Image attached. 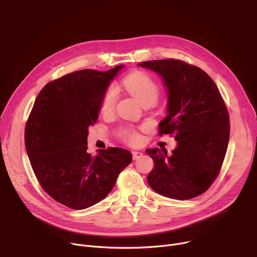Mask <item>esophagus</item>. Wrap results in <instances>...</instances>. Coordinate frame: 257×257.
<instances>
[{"label": "esophagus", "mask_w": 257, "mask_h": 257, "mask_svg": "<svg viewBox=\"0 0 257 257\" xmlns=\"http://www.w3.org/2000/svg\"><path fill=\"white\" fill-rule=\"evenodd\" d=\"M132 156H133V160H138L139 158H141L143 156V153L139 152V151H134V152H132Z\"/></svg>", "instance_id": "34e87169"}]
</instances>
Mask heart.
I'll use <instances>...</instances> for the list:
<instances>
[{
  "label": "heart",
  "instance_id": "obj_1",
  "mask_svg": "<svg viewBox=\"0 0 257 257\" xmlns=\"http://www.w3.org/2000/svg\"><path fill=\"white\" fill-rule=\"evenodd\" d=\"M123 87L134 99L139 101L141 105L146 103H152L154 105L158 99L159 89L156 82L142 72H134L128 75L123 80ZM116 98V91L113 88L108 89L102 100L101 111L103 113H110L114 109ZM123 137L130 144L138 143L140 140L139 134L133 130H125Z\"/></svg>",
  "mask_w": 257,
  "mask_h": 257
}]
</instances>
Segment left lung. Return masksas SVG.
Listing matches in <instances>:
<instances>
[{"instance_id":"1","label":"left lung","mask_w":257,"mask_h":257,"mask_svg":"<svg viewBox=\"0 0 257 257\" xmlns=\"http://www.w3.org/2000/svg\"><path fill=\"white\" fill-rule=\"evenodd\" d=\"M156 73L167 89V115L159 134H173L177 146L146 153L154 161L148 183L157 194L187 200L203 194L217 178L227 151L229 115L212 79L197 66L165 59L138 64Z\"/></svg>"}]
</instances>
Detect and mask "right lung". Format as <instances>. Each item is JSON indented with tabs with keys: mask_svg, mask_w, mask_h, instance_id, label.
<instances>
[{
	"mask_svg": "<svg viewBox=\"0 0 257 257\" xmlns=\"http://www.w3.org/2000/svg\"><path fill=\"white\" fill-rule=\"evenodd\" d=\"M82 70L49 82L34 102L25 129V146L44 190L59 203L85 209L111 192L132 161L121 148L87 152L88 128L99 117L108 86L123 69Z\"/></svg>",
	"mask_w": 257,
	"mask_h": 257,
	"instance_id": "add662e5",
	"label": "right lung"
}]
</instances>
